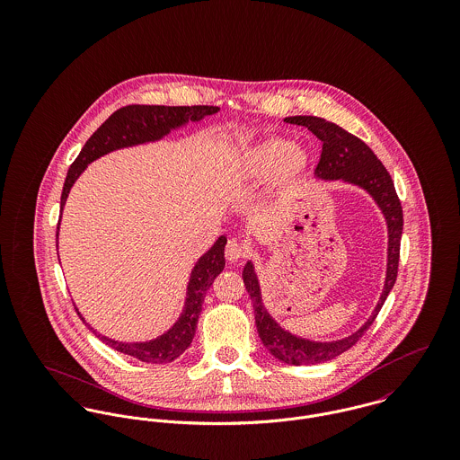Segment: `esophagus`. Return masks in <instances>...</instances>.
Returning a JSON list of instances; mask_svg holds the SVG:
<instances>
[{"mask_svg": "<svg viewBox=\"0 0 460 460\" xmlns=\"http://www.w3.org/2000/svg\"><path fill=\"white\" fill-rule=\"evenodd\" d=\"M225 257L228 262H239L246 257V250L243 244H239L235 239L228 241L226 244V250H225Z\"/></svg>", "mask_w": 460, "mask_h": 460, "instance_id": "obj_1", "label": "esophagus"}]
</instances>
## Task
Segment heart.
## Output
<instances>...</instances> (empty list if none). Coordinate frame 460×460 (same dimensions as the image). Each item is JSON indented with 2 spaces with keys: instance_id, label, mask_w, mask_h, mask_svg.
Wrapping results in <instances>:
<instances>
[{
  "instance_id": "1",
  "label": "heart",
  "mask_w": 460,
  "mask_h": 460,
  "mask_svg": "<svg viewBox=\"0 0 460 460\" xmlns=\"http://www.w3.org/2000/svg\"><path fill=\"white\" fill-rule=\"evenodd\" d=\"M310 154L301 145H290L285 137H265L239 152L225 168L232 184H250L269 177L274 195L290 191L308 172Z\"/></svg>"
}]
</instances>
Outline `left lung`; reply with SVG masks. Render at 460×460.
Instances as JSON below:
<instances>
[{"label": "left lung", "instance_id": "left-lung-1", "mask_svg": "<svg viewBox=\"0 0 460 460\" xmlns=\"http://www.w3.org/2000/svg\"><path fill=\"white\" fill-rule=\"evenodd\" d=\"M285 122L294 126H303L323 141L321 161L315 168L317 179L343 181L347 184L365 190L370 197L374 198V201L381 208L388 225V263H386L385 288L379 297V303L361 328L341 340L314 341L281 328L263 306L261 281L255 272V265L252 261H248L244 265L243 279L253 303L255 324L265 349L276 359L287 365L299 367V365L324 363L340 356L341 352L349 350L365 334V331L374 324L377 314L381 312L396 281L403 214H402V205L396 197L394 181L388 170L365 141L341 129L340 126L328 122L326 119H319V117H288L285 119Z\"/></svg>", "mask_w": 460, "mask_h": 460}]
</instances>
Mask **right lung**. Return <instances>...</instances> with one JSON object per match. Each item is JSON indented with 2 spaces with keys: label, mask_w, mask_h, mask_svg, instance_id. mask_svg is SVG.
I'll list each match as a JSON object with an SVG mask.
<instances>
[{
  "label": "right lung",
  "mask_w": 460,
  "mask_h": 460,
  "mask_svg": "<svg viewBox=\"0 0 460 460\" xmlns=\"http://www.w3.org/2000/svg\"><path fill=\"white\" fill-rule=\"evenodd\" d=\"M217 111L219 108L216 106H143V104H132V106L117 110L97 131L88 137L79 155L70 164L64 191H62V201H60L62 210L66 207L70 188L84 172V168L95 159L113 150L159 141L170 132L181 129L188 122H199L201 119L214 115ZM58 230H60V223H58ZM58 234L60 232H57V250H58ZM225 244H226V237L221 235L214 243V246L198 259L190 276L184 310L181 317L172 328L154 340H148V341L113 340L92 328L84 321V317L79 314L77 308L75 312L79 319L95 332V336L101 338L111 349L122 354H128L143 363H157V365L170 363L177 359L193 341L205 292L210 288L216 276L225 269Z\"/></svg>",
  "instance_id": "obj_1"
}]
</instances>
